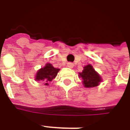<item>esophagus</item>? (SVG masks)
Returning a JSON list of instances; mask_svg holds the SVG:
<instances>
[{"instance_id": "1", "label": "esophagus", "mask_w": 130, "mask_h": 130, "mask_svg": "<svg viewBox=\"0 0 130 130\" xmlns=\"http://www.w3.org/2000/svg\"><path fill=\"white\" fill-rule=\"evenodd\" d=\"M67 67H69V68H71V69H72L73 67V64L72 63H67Z\"/></svg>"}]
</instances>
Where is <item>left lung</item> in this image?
Listing matches in <instances>:
<instances>
[{
    "label": "left lung",
    "mask_w": 130,
    "mask_h": 130,
    "mask_svg": "<svg viewBox=\"0 0 130 130\" xmlns=\"http://www.w3.org/2000/svg\"><path fill=\"white\" fill-rule=\"evenodd\" d=\"M79 77L82 79V84L85 88H93L98 86L103 79L90 64L84 67L82 72L79 73Z\"/></svg>",
    "instance_id": "obj_1"
}]
</instances>
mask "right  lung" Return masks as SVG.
I'll list each match as a JSON object with an SVG mask.
<instances>
[{
    "instance_id": "right-lung-1",
    "label": "right lung",
    "mask_w": 130,
    "mask_h": 130,
    "mask_svg": "<svg viewBox=\"0 0 130 130\" xmlns=\"http://www.w3.org/2000/svg\"><path fill=\"white\" fill-rule=\"evenodd\" d=\"M60 69L55 68L51 63H46L44 67L38 70L35 75L36 82H42L45 86H48V83L56 77Z\"/></svg>"
}]
</instances>
